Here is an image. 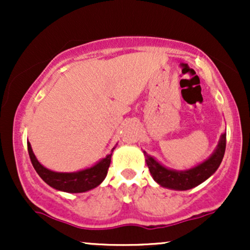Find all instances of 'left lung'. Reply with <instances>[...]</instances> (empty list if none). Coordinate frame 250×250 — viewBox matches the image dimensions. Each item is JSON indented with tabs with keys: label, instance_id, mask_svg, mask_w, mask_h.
<instances>
[{
	"label": "left lung",
	"instance_id": "left-lung-1",
	"mask_svg": "<svg viewBox=\"0 0 250 250\" xmlns=\"http://www.w3.org/2000/svg\"><path fill=\"white\" fill-rule=\"evenodd\" d=\"M225 151L226 134H222L217 149L207 161L186 171H175L165 168L159 162L155 161L153 157L149 156L146 151H143V153H145L149 171H150L153 179L159 185L166 188L176 189V190H188V189L199 186L200 183L207 180L208 177H210L216 171V169L219 168L221 162H222Z\"/></svg>",
	"mask_w": 250,
	"mask_h": 250
}]
</instances>
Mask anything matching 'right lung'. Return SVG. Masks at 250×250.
<instances>
[{
	"instance_id": "1",
	"label": "right lung",
	"mask_w": 250,
	"mask_h": 250,
	"mask_svg": "<svg viewBox=\"0 0 250 250\" xmlns=\"http://www.w3.org/2000/svg\"><path fill=\"white\" fill-rule=\"evenodd\" d=\"M113 150L114 148L111 149V153ZM28 153H29L33 167L35 168L40 177L50 187L55 188L57 190L67 191V193H83V191L97 187L107 176L111 160L110 153L107 157H104L91 168L77 171V173H56V171H51L49 169L44 168L37 161L29 142H28Z\"/></svg>"
}]
</instances>
